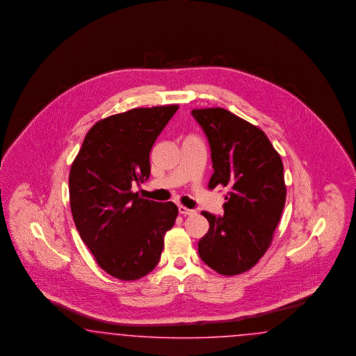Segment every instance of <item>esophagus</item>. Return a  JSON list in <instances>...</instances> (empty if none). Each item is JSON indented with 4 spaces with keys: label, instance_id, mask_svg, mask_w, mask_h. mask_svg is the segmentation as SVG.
<instances>
[{
    "label": "esophagus",
    "instance_id": "34e87169",
    "mask_svg": "<svg viewBox=\"0 0 356 356\" xmlns=\"http://www.w3.org/2000/svg\"><path fill=\"white\" fill-rule=\"evenodd\" d=\"M179 213L181 214V216H194L195 214V211L194 210H191V209H188V207H185V206H179Z\"/></svg>",
    "mask_w": 356,
    "mask_h": 356
}]
</instances>
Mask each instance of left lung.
<instances>
[{"label": "left lung", "mask_w": 356, "mask_h": 356, "mask_svg": "<svg viewBox=\"0 0 356 356\" xmlns=\"http://www.w3.org/2000/svg\"><path fill=\"white\" fill-rule=\"evenodd\" d=\"M211 149L209 188L227 186L223 216L201 214L210 228L198 241L200 257L222 275L252 269L266 253L286 202L280 155L259 127L223 108L192 111Z\"/></svg>", "instance_id": "1"}]
</instances>
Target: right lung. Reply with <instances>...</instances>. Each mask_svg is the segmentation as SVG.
Wrapping results in <instances>:
<instances>
[{"mask_svg":"<svg viewBox=\"0 0 356 356\" xmlns=\"http://www.w3.org/2000/svg\"><path fill=\"white\" fill-rule=\"evenodd\" d=\"M177 108H133L97 121L72 164L76 229L97 265L118 280H140L158 265L179 213L173 202L131 192L133 184L149 179L151 147Z\"/></svg>","mask_w":356,"mask_h":356,"instance_id":"add662e5","label":"right lung"}]
</instances>
